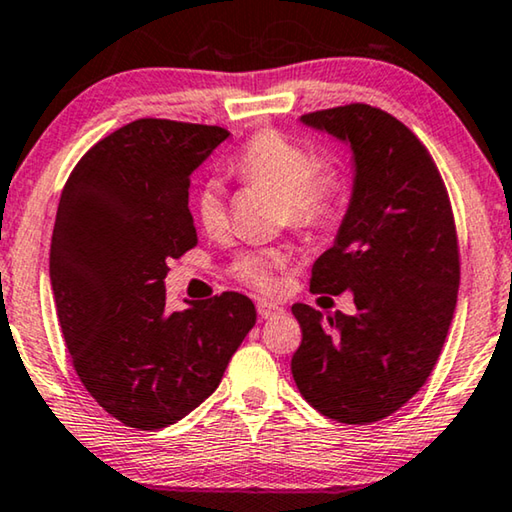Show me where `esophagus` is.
<instances>
[{"mask_svg":"<svg viewBox=\"0 0 512 512\" xmlns=\"http://www.w3.org/2000/svg\"><path fill=\"white\" fill-rule=\"evenodd\" d=\"M256 309L261 318H274V316H279V313H283V306L277 302H270V300H258Z\"/></svg>","mask_w":512,"mask_h":512,"instance_id":"34e87169","label":"esophagus"}]
</instances>
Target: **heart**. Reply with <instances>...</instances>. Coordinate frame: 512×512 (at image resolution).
<instances>
[{"label": "heart", "mask_w": 512, "mask_h": 512, "mask_svg": "<svg viewBox=\"0 0 512 512\" xmlns=\"http://www.w3.org/2000/svg\"><path fill=\"white\" fill-rule=\"evenodd\" d=\"M235 174L245 183H258L281 194L283 219L297 233L318 235L341 215L348 196V174L332 157L318 160L302 141L283 135L281 130H261L251 137L233 162ZM194 212L199 224L219 235L229 224L226 192L217 178H210L194 194ZM290 263L286 249H249L231 263L233 279L256 290H272L277 274Z\"/></svg>", "instance_id": "heart-1"}]
</instances>
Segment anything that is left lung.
<instances>
[{"instance_id":"1","label":"left lung","mask_w":512,"mask_h":512,"mask_svg":"<svg viewBox=\"0 0 512 512\" xmlns=\"http://www.w3.org/2000/svg\"><path fill=\"white\" fill-rule=\"evenodd\" d=\"M302 121L355 151L348 215L313 265L311 290H352L357 316L293 304L302 343L290 371L313 410L368 426L400 410L442 355L458 302V231L435 160L396 116L350 102Z\"/></svg>"}]
</instances>
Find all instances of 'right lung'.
Segmentation results:
<instances>
[{
    "mask_svg": "<svg viewBox=\"0 0 512 512\" xmlns=\"http://www.w3.org/2000/svg\"><path fill=\"white\" fill-rule=\"evenodd\" d=\"M226 137L132 121L93 144L61 192L50 247L61 334L84 389L123 426L160 430L199 407L256 322L240 293L167 309V261L196 247L190 178Z\"/></svg>",
    "mask_w": 512,
    "mask_h": 512,
    "instance_id": "add662e5",
    "label": "right lung"
}]
</instances>
